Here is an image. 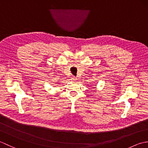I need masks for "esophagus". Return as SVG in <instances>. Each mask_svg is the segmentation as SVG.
<instances>
[{"mask_svg":"<svg viewBox=\"0 0 148 148\" xmlns=\"http://www.w3.org/2000/svg\"><path fill=\"white\" fill-rule=\"evenodd\" d=\"M72 79L73 80V81H76V80H77V78H76V77H75V76H73V77H72Z\"/></svg>","mask_w":148,"mask_h":148,"instance_id":"esophagus-1","label":"esophagus"}]
</instances>
